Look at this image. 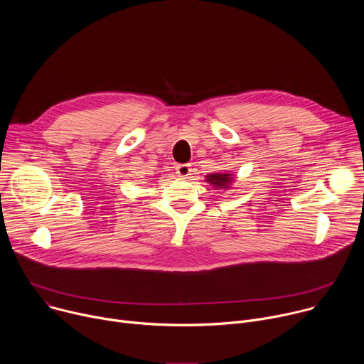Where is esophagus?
Segmentation results:
<instances>
[{"label": "esophagus", "instance_id": "1", "mask_svg": "<svg viewBox=\"0 0 364 364\" xmlns=\"http://www.w3.org/2000/svg\"><path fill=\"white\" fill-rule=\"evenodd\" d=\"M176 173L181 178H188L190 174H191V166L190 164H180V166H177Z\"/></svg>", "mask_w": 364, "mask_h": 364}]
</instances>
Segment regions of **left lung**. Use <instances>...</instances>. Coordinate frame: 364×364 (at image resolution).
<instances>
[{"mask_svg": "<svg viewBox=\"0 0 364 364\" xmlns=\"http://www.w3.org/2000/svg\"><path fill=\"white\" fill-rule=\"evenodd\" d=\"M235 177L229 173H213V174H207L205 181L209 183L213 188H225L228 190L230 184L233 183Z\"/></svg>", "mask_w": 364, "mask_h": 364, "instance_id": "obj_1", "label": "left lung"}]
</instances>
